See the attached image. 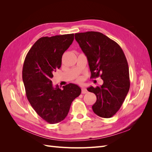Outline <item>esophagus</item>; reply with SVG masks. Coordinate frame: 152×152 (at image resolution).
I'll use <instances>...</instances> for the list:
<instances>
[{
  "label": "esophagus",
  "mask_w": 152,
  "mask_h": 152,
  "mask_svg": "<svg viewBox=\"0 0 152 152\" xmlns=\"http://www.w3.org/2000/svg\"><path fill=\"white\" fill-rule=\"evenodd\" d=\"M82 94H86L87 93V91L86 88H84V87H82Z\"/></svg>",
  "instance_id": "obj_1"
}]
</instances>
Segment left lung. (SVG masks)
Instances as JSON below:
<instances>
[{
  "label": "left lung",
  "instance_id": "obj_1",
  "mask_svg": "<svg viewBox=\"0 0 152 152\" xmlns=\"http://www.w3.org/2000/svg\"><path fill=\"white\" fill-rule=\"evenodd\" d=\"M75 39L88 60L91 78L101 77L102 86L87 91L96 96L93 112L110 118L121 108L130 87L129 72L125 54L114 40L98 31L75 34Z\"/></svg>",
  "mask_w": 152,
  "mask_h": 152
}]
</instances>
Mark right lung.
I'll return each mask as SVG.
<instances>
[{
    "instance_id": "add662e5",
    "label": "right lung",
    "mask_w": 152,
    "mask_h": 152,
    "mask_svg": "<svg viewBox=\"0 0 152 152\" xmlns=\"http://www.w3.org/2000/svg\"><path fill=\"white\" fill-rule=\"evenodd\" d=\"M74 34L40 38L27 53L22 71L27 99L39 115L54 124L67 116L72 102L81 93L76 84L61 89L53 86V73L61 65L63 53L72 44Z\"/></svg>"
}]
</instances>
